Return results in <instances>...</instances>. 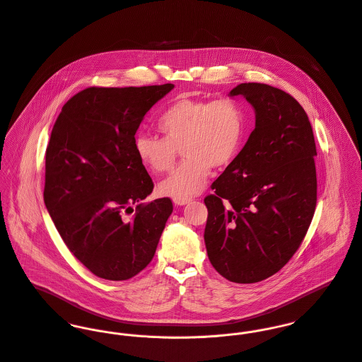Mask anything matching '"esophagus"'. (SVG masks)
<instances>
[{
  "label": "esophagus",
  "instance_id": "34e87169",
  "mask_svg": "<svg viewBox=\"0 0 362 362\" xmlns=\"http://www.w3.org/2000/svg\"><path fill=\"white\" fill-rule=\"evenodd\" d=\"M173 202L177 205V206H184L187 204H189V199H181V198H174Z\"/></svg>",
  "mask_w": 362,
  "mask_h": 362
}]
</instances>
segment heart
<instances>
[{
    "instance_id": "heart-1",
    "label": "heart",
    "mask_w": 362,
    "mask_h": 362,
    "mask_svg": "<svg viewBox=\"0 0 362 362\" xmlns=\"http://www.w3.org/2000/svg\"><path fill=\"white\" fill-rule=\"evenodd\" d=\"M158 129L164 138L135 136V153L146 168L161 174L173 168L181 148L185 160L160 182L158 192L189 199L204 191L211 167L227 165L240 152L247 119L244 110L231 100L182 98L163 112Z\"/></svg>"
}]
</instances>
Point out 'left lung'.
Returning <instances> with one entry per match:
<instances>
[{"mask_svg":"<svg viewBox=\"0 0 362 362\" xmlns=\"http://www.w3.org/2000/svg\"><path fill=\"white\" fill-rule=\"evenodd\" d=\"M255 111L245 146L211 184L205 244L213 267L234 283L277 273L298 250L316 207V146L308 115L293 96L241 83Z\"/></svg>","mask_w":362,"mask_h":362,"instance_id":"1","label":"left lung"}]
</instances>
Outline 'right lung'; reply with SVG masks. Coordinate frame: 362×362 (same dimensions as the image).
<instances>
[{
    "instance_id": "right-lung-1",
    "label": "right lung",
    "mask_w": 362,
    "mask_h": 362,
    "mask_svg": "<svg viewBox=\"0 0 362 362\" xmlns=\"http://www.w3.org/2000/svg\"><path fill=\"white\" fill-rule=\"evenodd\" d=\"M173 89L88 88L52 127L45 204L69 251L105 280H128L151 263L173 211L168 198L141 204L153 181L134 148L146 112Z\"/></svg>"
}]
</instances>
